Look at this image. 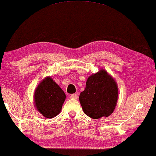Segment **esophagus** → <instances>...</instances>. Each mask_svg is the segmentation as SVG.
I'll use <instances>...</instances> for the list:
<instances>
[{
  "label": "esophagus",
  "mask_w": 156,
  "mask_h": 156,
  "mask_svg": "<svg viewBox=\"0 0 156 156\" xmlns=\"http://www.w3.org/2000/svg\"><path fill=\"white\" fill-rule=\"evenodd\" d=\"M69 98L72 99H76L78 98V94H72L69 96Z\"/></svg>",
  "instance_id": "34e87169"
}]
</instances>
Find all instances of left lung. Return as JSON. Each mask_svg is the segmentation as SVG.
<instances>
[{
	"label": "left lung",
	"mask_w": 156,
	"mask_h": 156,
	"mask_svg": "<svg viewBox=\"0 0 156 156\" xmlns=\"http://www.w3.org/2000/svg\"><path fill=\"white\" fill-rule=\"evenodd\" d=\"M117 99L116 83L104 69L89 76L86 88L80 95L85 114L94 119L110 116L116 107Z\"/></svg>",
	"instance_id": "8db88e82"
}]
</instances>
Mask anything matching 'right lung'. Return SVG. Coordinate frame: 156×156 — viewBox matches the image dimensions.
<instances>
[{"instance_id":"1","label":"right lung","mask_w":156,"mask_h":156,"mask_svg":"<svg viewBox=\"0 0 156 156\" xmlns=\"http://www.w3.org/2000/svg\"><path fill=\"white\" fill-rule=\"evenodd\" d=\"M65 98L62 89L52 78L47 77L36 89L35 104L40 114L46 118L51 119L60 112Z\"/></svg>"}]
</instances>
